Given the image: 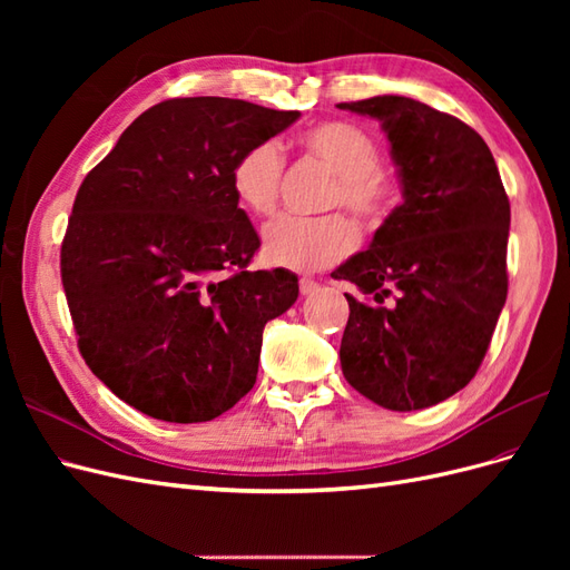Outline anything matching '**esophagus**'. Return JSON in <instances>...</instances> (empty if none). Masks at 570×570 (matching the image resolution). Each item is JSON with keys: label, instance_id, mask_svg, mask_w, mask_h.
<instances>
[{"label": "esophagus", "instance_id": "esophagus-1", "mask_svg": "<svg viewBox=\"0 0 570 570\" xmlns=\"http://www.w3.org/2000/svg\"><path fill=\"white\" fill-rule=\"evenodd\" d=\"M299 289H302V295H314V292L318 289V283L312 278H299Z\"/></svg>", "mask_w": 570, "mask_h": 570}]
</instances>
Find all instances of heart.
<instances>
[{"instance_id":"obj_1","label":"heart","mask_w":570,"mask_h":570,"mask_svg":"<svg viewBox=\"0 0 570 570\" xmlns=\"http://www.w3.org/2000/svg\"><path fill=\"white\" fill-rule=\"evenodd\" d=\"M297 147L323 161L337 176L327 206H344L364 223L385 220L396 202V183L381 166V147L352 120L327 118L304 128ZM285 159L275 142L247 147L233 164L230 187L235 199L254 216L278 209ZM358 245L354 223L342 214L318 218L283 216L264 230V258L292 271H318L350 256Z\"/></svg>"}]
</instances>
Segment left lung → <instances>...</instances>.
Segmentation results:
<instances>
[{
  "label": "left lung",
  "mask_w": 570,
  "mask_h": 570,
  "mask_svg": "<svg viewBox=\"0 0 570 570\" xmlns=\"http://www.w3.org/2000/svg\"><path fill=\"white\" fill-rule=\"evenodd\" d=\"M337 107L381 120L404 197L333 273L368 297L344 295L342 373L377 406L428 409L469 385L490 347L509 289V197L463 120L400 95Z\"/></svg>",
  "instance_id": "8db88e82"
}]
</instances>
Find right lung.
Masks as SVG:
<instances>
[{"mask_svg": "<svg viewBox=\"0 0 570 570\" xmlns=\"http://www.w3.org/2000/svg\"><path fill=\"white\" fill-rule=\"evenodd\" d=\"M228 97L147 109L85 176L61 243V283L85 364L118 400L202 423L254 387L264 325L297 275L249 271L258 235L230 187L235 159L295 124Z\"/></svg>", "mask_w": 570, "mask_h": 570, "instance_id": "1", "label": "right lung"}]
</instances>
